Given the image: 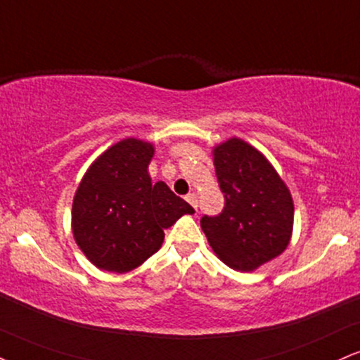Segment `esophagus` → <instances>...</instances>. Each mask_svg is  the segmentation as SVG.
Returning a JSON list of instances; mask_svg holds the SVG:
<instances>
[{
	"label": "esophagus",
	"mask_w": 360,
	"mask_h": 360,
	"mask_svg": "<svg viewBox=\"0 0 360 360\" xmlns=\"http://www.w3.org/2000/svg\"><path fill=\"white\" fill-rule=\"evenodd\" d=\"M186 201H188L189 205H191V206L194 207V210L198 211V196H196V194H194V193H189L188 196H186Z\"/></svg>",
	"instance_id": "1"
}]
</instances>
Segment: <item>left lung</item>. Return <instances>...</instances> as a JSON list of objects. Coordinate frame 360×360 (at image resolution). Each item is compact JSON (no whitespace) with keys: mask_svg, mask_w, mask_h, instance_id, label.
Listing matches in <instances>:
<instances>
[{"mask_svg":"<svg viewBox=\"0 0 360 360\" xmlns=\"http://www.w3.org/2000/svg\"><path fill=\"white\" fill-rule=\"evenodd\" d=\"M213 155L224 207L216 216H202L201 228L223 263L253 271L288 246L292 196L265 155L241 139L214 147Z\"/></svg>","mask_w":360,"mask_h":360,"instance_id":"8db88e82","label":"left lung"}]
</instances>
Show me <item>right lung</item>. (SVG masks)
Listing matches in <instances>:
<instances>
[{
	"mask_svg": "<svg viewBox=\"0 0 360 360\" xmlns=\"http://www.w3.org/2000/svg\"><path fill=\"white\" fill-rule=\"evenodd\" d=\"M154 147L124 139L95 161L77 189L72 229L95 266L125 274L161 248L164 229L194 210L166 183H150Z\"/></svg>",
	"mask_w": 360,
	"mask_h": 360,
	"instance_id": "obj_1",
	"label": "right lung"
}]
</instances>
